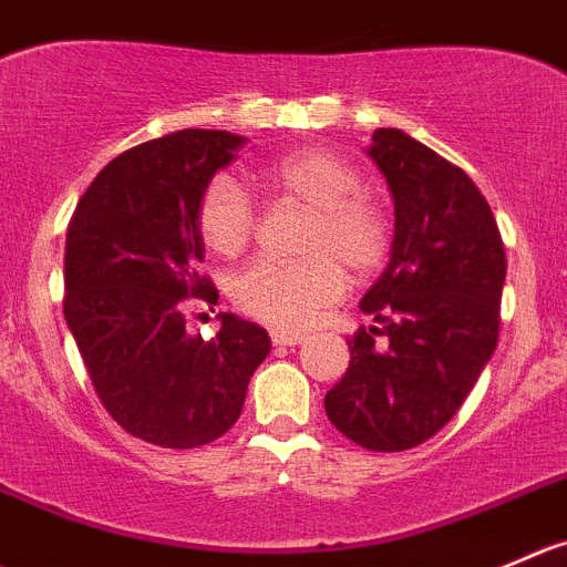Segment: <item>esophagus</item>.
<instances>
[{
	"label": "esophagus",
	"mask_w": 567,
	"mask_h": 567,
	"mask_svg": "<svg viewBox=\"0 0 567 567\" xmlns=\"http://www.w3.org/2000/svg\"><path fill=\"white\" fill-rule=\"evenodd\" d=\"M301 340H305V334H299V332H285V329H274L271 332L274 346H299Z\"/></svg>",
	"instance_id": "34e87169"
}]
</instances>
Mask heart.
I'll return each mask as SVG.
<instances>
[{
	"label": "heart",
	"instance_id": "b5f03b06",
	"mask_svg": "<svg viewBox=\"0 0 567 567\" xmlns=\"http://www.w3.org/2000/svg\"><path fill=\"white\" fill-rule=\"evenodd\" d=\"M260 185L279 202L310 210L301 238L305 260H255L233 279V299L246 316L285 329L307 327L343 293V268L368 274L390 251V224L360 196V174L332 152L305 150L268 163ZM210 251L235 257L249 246L257 213L249 194L221 174L202 190L196 213Z\"/></svg>",
	"mask_w": 567,
	"mask_h": 567
}]
</instances>
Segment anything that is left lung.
Returning <instances> with one entry per match:
<instances>
[{
  "instance_id": "left-lung-1",
  "label": "left lung",
  "mask_w": 567,
  "mask_h": 567,
  "mask_svg": "<svg viewBox=\"0 0 567 567\" xmlns=\"http://www.w3.org/2000/svg\"><path fill=\"white\" fill-rule=\"evenodd\" d=\"M368 157L393 196L390 262L360 301L343 379L323 399L357 446H421L463 406L498 343L507 277L491 205L468 174L406 132H373Z\"/></svg>"
}]
</instances>
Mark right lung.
Masks as SVG:
<instances>
[{"label": "right lung", "mask_w": 567, "mask_h": 567, "mask_svg": "<svg viewBox=\"0 0 567 567\" xmlns=\"http://www.w3.org/2000/svg\"><path fill=\"white\" fill-rule=\"evenodd\" d=\"M246 137L179 130L132 146L96 174L65 233L63 312L104 410L132 437L199 449L238 421L271 351L257 323L218 312L213 340L185 332L188 299L216 305L199 274L202 190Z\"/></svg>", "instance_id": "right-lung-1"}]
</instances>
